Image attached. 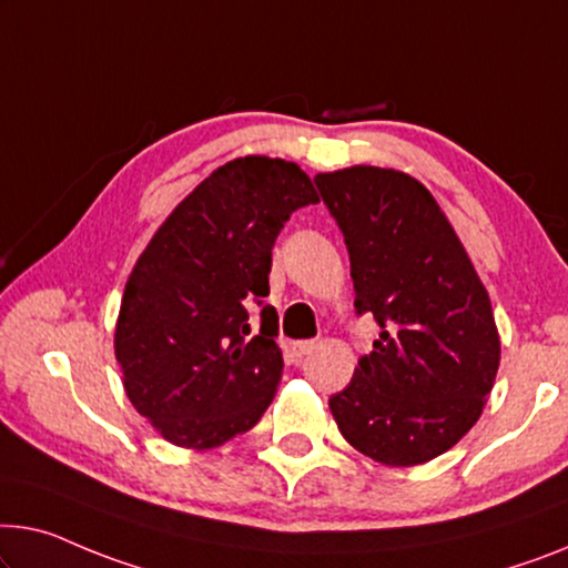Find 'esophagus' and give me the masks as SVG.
<instances>
[{
	"mask_svg": "<svg viewBox=\"0 0 568 568\" xmlns=\"http://www.w3.org/2000/svg\"><path fill=\"white\" fill-rule=\"evenodd\" d=\"M316 342H293L291 344V349H293V354L295 357H306V354H311L313 349H316Z\"/></svg>",
	"mask_w": 568,
	"mask_h": 568,
	"instance_id": "obj_1",
	"label": "esophagus"
}]
</instances>
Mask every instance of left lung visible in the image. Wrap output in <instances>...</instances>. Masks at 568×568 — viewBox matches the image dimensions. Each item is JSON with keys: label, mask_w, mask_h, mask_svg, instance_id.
Instances as JSON below:
<instances>
[{"label": "left lung", "mask_w": 568, "mask_h": 568, "mask_svg": "<svg viewBox=\"0 0 568 568\" xmlns=\"http://www.w3.org/2000/svg\"><path fill=\"white\" fill-rule=\"evenodd\" d=\"M313 181L344 232L354 308L383 328L328 408L359 454L426 464L467 436L493 393L500 334L487 287L413 175L352 165Z\"/></svg>", "instance_id": "1"}]
</instances>
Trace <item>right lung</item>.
I'll list each match as a JSON object with an SVG mask.
<instances>
[{
    "mask_svg": "<svg viewBox=\"0 0 568 568\" xmlns=\"http://www.w3.org/2000/svg\"><path fill=\"white\" fill-rule=\"evenodd\" d=\"M318 203L283 158H234L193 189L134 262L114 326L124 393L165 442L193 452L247 434L283 377L270 293L273 244L295 209Z\"/></svg>",
    "mask_w": 568,
    "mask_h": 568,
    "instance_id": "right-lung-1",
    "label": "right lung"
}]
</instances>
